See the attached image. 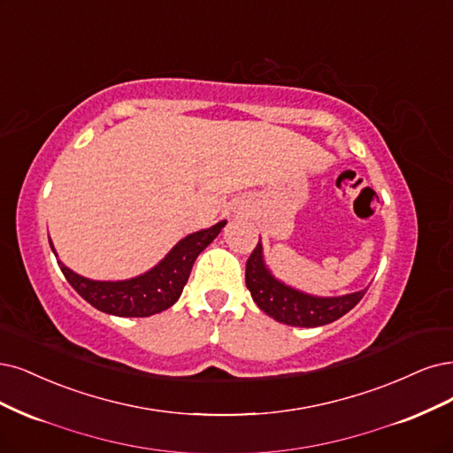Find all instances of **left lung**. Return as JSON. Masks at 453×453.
<instances>
[{
  "label": "left lung",
  "mask_w": 453,
  "mask_h": 453,
  "mask_svg": "<svg viewBox=\"0 0 453 453\" xmlns=\"http://www.w3.org/2000/svg\"><path fill=\"white\" fill-rule=\"evenodd\" d=\"M245 285L249 292H251L255 303L264 313L270 315L277 322L302 327H317L341 319L367 292H352L341 296V298H315V296H307L294 288H288L275 280L266 266H264L260 242L247 258Z\"/></svg>",
  "instance_id": "left-lung-1"
}]
</instances>
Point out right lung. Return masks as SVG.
Wrapping results in <instances>:
<instances>
[{"mask_svg":"<svg viewBox=\"0 0 453 453\" xmlns=\"http://www.w3.org/2000/svg\"><path fill=\"white\" fill-rule=\"evenodd\" d=\"M223 226L225 221L208 230L189 234L151 272L129 280H116V283L89 280L76 275L61 262L58 264L69 285L103 313L116 317H150L178 302L196 257L215 240Z\"/></svg>","mask_w":453,"mask_h":453,"instance_id":"add662e5","label":"right lung"}]
</instances>
